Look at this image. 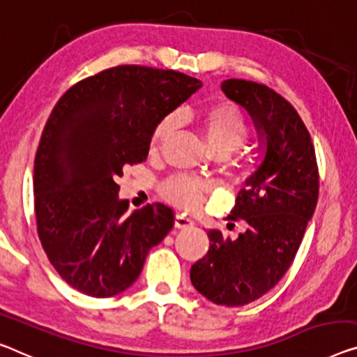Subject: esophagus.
<instances>
[{"label": "esophagus", "instance_id": "1", "mask_svg": "<svg viewBox=\"0 0 357 357\" xmlns=\"http://www.w3.org/2000/svg\"><path fill=\"white\" fill-rule=\"evenodd\" d=\"M174 223H175V228H180V229L193 227V220H191L190 217L183 215V213H177V215H175Z\"/></svg>", "mask_w": 357, "mask_h": 357}]
</instances>
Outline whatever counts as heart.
Segmentation results:
<instances>
[{
	"label": "heart",
	"instance_id": "1",
	"mask_svg": "<svg viewBox=\"0 0 357 357\" xmlns=\"http://www.w3.org/2000/svg\"><path fill=\"white\" fill-rule=\"evenodd\" d=\"M202 135L213 155H225L238 150L248 139L249 128L244 114L231 102H215L206 107L196 118ZM177 119L166 116L156 126L151 137V148L156 150L174 132ZM211 185L204 180L188 177V175H174L161 185V193L169 202L185 209H199L209 193Z\"/></svg>",
	"mask_w": 357,
	"mask_h": 357
}]
</instances>
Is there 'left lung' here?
<instances>
[{"label":"left lung","instance_id":"left-lung-1","mask_svg":"<svg viewBox=\"0 0 357 357\" xmlns=\"http://www.w3.org/2000/svg\"><path fill=\"white\" fill-rule=\"evenodd\" d=\"M222 91L248 109L265 156L245 180L228 220H244L236 239L211 229V248L191 266V284L215 305L243 306L279 282L316 209L319 172L305 123L290 103L265 84L227 79Z\"/></svg>","mask_w":357,"mask_h":357}]
</instances>
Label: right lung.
Here are the masks:
<instances>
[{"instance_id":"add662e5","label":"right lung","mask_w":357,"mask_h":357,"mask_svg":"<svg viewBox=\"0 0 357 357\" xmlns=\"http://www.w3.org/2000/svg\"><path fill=\"white\" fill-rule=\"evenodd\" d=\"M202 83L174 70L119 65L71 86L35 158L38 236L60 278L89 297L124 292L174 227L156 202L128 213L116 178L144 162L156 126Z\"/></svg>"}]
</instances>
